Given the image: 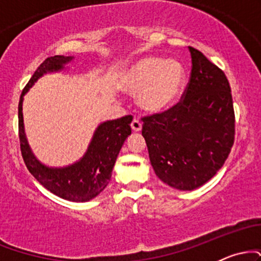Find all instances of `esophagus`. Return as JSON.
<instances>
[{
    "label": "esophagus",
    "instance_id": "34e87169",
    "mask_svg": "<svg viewBox=\"0 0 261 261\" xmlns=\"http://www.w3.org/2000/svg\"><path fill=\"white\" fill-rule=\"evenodd\" d=\"M131 128H133L134 133H140L141 128H142V124L136 119H134L133 122H131Z\"/></svg>",
    "mask_w": 261,
    "mask_h": 261
}]
</instances>
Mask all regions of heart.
Segmentation results:
<instances>
[{
	"label": "heart",
	"instance_id": "obj_1",
	"mask_svg": "<svg viewBox=\"0 0 261 261\" xmlns=\"http://www.w3.org/2000/svg\"><path fill=\"white\" fill-rule=\"evenodd\" d=\"M185 79L187 72L181 62L147 56L122 71L119 87L128 94H137V104L143 112L160 114L175 106Z\"/></svg>",
	"mask_w": 261,
	"mask_h": 261
}]
</instances>
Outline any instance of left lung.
<instances>
[{"mask_svg":"<svg viewBox=\"0 0 261 261\" xmlns=\"http://www.w3.org/2000/svg\"><path fill=\"white\" fill-rule=\"evenodd\" d=\"M188 49L193 68L184 99L142 119V136L155 175L182 191L207 182L234 142V110L226 74L199 50Z\"/></svg>","mask_w":261,"mask_h":261,"instance_id":"8db88e82","label":"left lung"}]
</instances>
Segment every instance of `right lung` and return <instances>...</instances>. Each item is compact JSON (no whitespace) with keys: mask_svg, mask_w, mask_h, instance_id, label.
<instances>
[{"mask_svg":"<svg viewBox=\"0 0 261 261\" xmlns=\"http://www.w3.org/2000/svg\"><path fill=\"white\" fill-rule=\"evenodd\" d=\"M74 56L55 55L47 58L38 67L28 85L23 89L18 104L20 151L31 174L50 193L73 202H87L98 196L112 178V172L119 152L131 135L133 116L100 122L94 130L85 154L72 164L65 167H50L37 158L29 146L23 120V100L38 80L47 73L62 72Z\"/></svg>","mask_w":261,"mask_h":261,"instance_id":"obj_1","label":"right lung"}]
</instances>
